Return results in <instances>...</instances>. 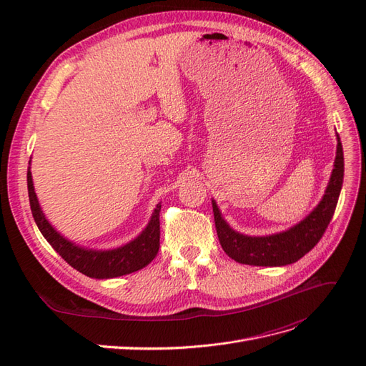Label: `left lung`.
I'll return each mask as SVG.
<instances>
[{"mask_svg":"<svg viewBox=\"0 0 366 366\" xmlns=\"http://www.w3.org/2000/svg\"><path fill=\"white\" fill-rule=\"evenodd\" d=\"M343 183V149L337 134V152L335 169L322 202L304 221L270 237H246L232 230L226 221L221 218L219 210L212 202L215 229L219 244L232 259L249 265H287L301 259L312 250L319 239L324 237L325 230L335 215L337 200Z\"/></svg>","mask_w":366,"mask_h":366,"instance_id":"obj_1","label":"left lung"}]
</instances>
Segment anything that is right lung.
Returning <instances> with one entry per match:
<instances>
[{
    "mask_svg": "<svg viewBox=\"0 0 366 366\" xmlns=\"http://www.w3.org/2000/svg\"><path fill=\"white\" fill-rule=\"evenodd\" d=\"M27 189L31 214L36 221V226L41 230V234L50 242L51 247L61 254L62 259L67 261L77 272L96 280L116 278V276L128 274L147 267L156 258L160 247V204H157L156 210H154L149 224L142 232L140 237H137L134 241H131L129 244L124 247L97 252L85 250L82 247L71 244L70 241L62 238L49 224V221L42 215V210L38 204L30 171L27 172Z\"/></svg>",
    "mask_w": 366,
    "mask_h": 366,
    "instance_id": "1",
    "label": "right lung"
}]
</instances>
